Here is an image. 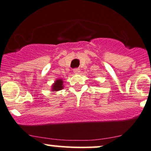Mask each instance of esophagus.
<instances>
[{
	"label": "esophagus",
	"mask_w": 151,
	"mask_h": 151,
	"mask_svg": "<svg viewBox=\"0 0 151 151\" xmlns=\"http://www.w3.org/2000/svg\"><path fill=\"white\" fill-rule=\"evenodd\" d=\"M80 72H81V70H80V68H78L73 69V73H74L78 74Z\"/></svg>",
	"instance_id": "obj_1"
}]
</instances>
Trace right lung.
<instances>
[{
    "label": "right lung",
    "mask_w": 151,
    "mask_h": 151,
    "mask_svg": "<svg viewBox=\"0 0 151 151\" xmlns=\"http://www.w3.org/2000/svg\"><path fill=\"white\" fill-rule=\"evenodd\" d=\"M63 80L62 79H57L52 86V90L51 91H58L63 88Z\"/></svg>",
    "instance_id": "right-lung-1"
}]
</instances>
